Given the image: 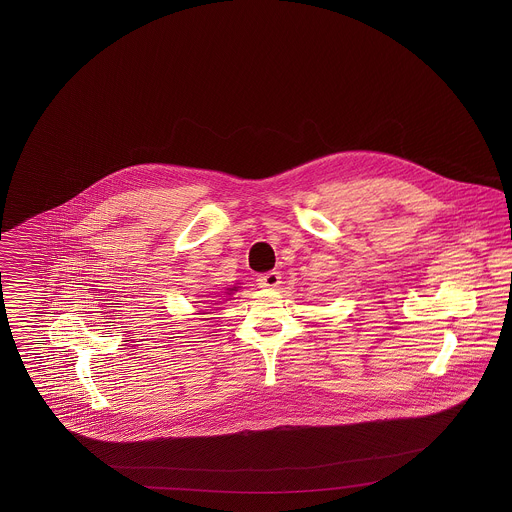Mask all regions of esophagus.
Masks as SVG:
<instances>
[{"instance_id":"34e87169","label":"esophagus","mask_w":512,"mask_h":512,"mask_svg":"<svg viewBox=\"0 0 512 512\" xmlns=\"http://www.w3.org/2000/svg\"><path fill=\"white\" fill-rule=\"evenodd\" d=\"M257 284H259V288H276L280 284V274L276 270L259 274Z\"/></svg>"}]
</instances>
